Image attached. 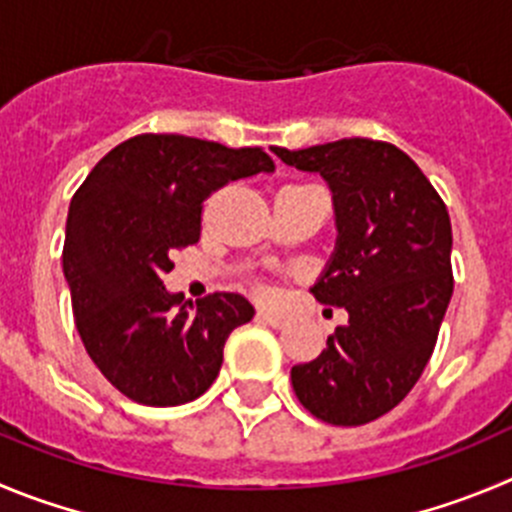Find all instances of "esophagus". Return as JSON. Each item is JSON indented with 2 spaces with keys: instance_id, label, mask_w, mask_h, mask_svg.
<instances>
[{
  "instance_id": "1",
  "label": "esophagus",
  "mask_w": 512,
  "mask_h": 512,
  "mask_svg": "<svg viewBox=\"0 0 512 512\" xmlns=\"http://www.w3.org/2000/svg\"><path fill=\"white\" fill-rule=\"evenodd\" d=\"M257 321L265 323V326H270V328H283L285 326L283 315L272 313V310H265V308L257 310Z\"/></svg>"
}]
</instances>
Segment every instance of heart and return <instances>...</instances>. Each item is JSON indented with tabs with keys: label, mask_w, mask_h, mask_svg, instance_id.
<instances>
[{
	"label": "heart",
	"mask_w": 512,
	"mask_h": 512,
	"mask_svg": "<svg viewBox=\"0 0 512 512\" xmlns=\"http://www.w3.org/2000/svg\"><path fill=\"white\" fill-rule=\"evenodd\" d=\"M255 290H257V293H265V288H262V285H260V283H257V285H255Z\"/></svg>",
	"instance_id": "heart-1"
}]
</instances>
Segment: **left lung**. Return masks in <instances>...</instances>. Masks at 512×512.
<instances>
[{"label": "left lung", "mask_w": 512, "mask_h": 512, "mask_svg": "<svg viewBox=\"0 0 512 512\" xmlns=\"http://www.w3.org/2000/svg\"><path fill=\"white\" fill-rule=\"evenodd\" d=\"M333 191L338 242L315 300L348 310L321 356L290 381L321 422L361 427L412 391L437 343L452 288V224L442 197L401 148L371 138L272 148Z\"/></svg>", "instance_id": "obj_1"}]
</instances>
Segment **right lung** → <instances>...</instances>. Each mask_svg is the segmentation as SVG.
Returning <instances> with one entry per match:
<instances>
[{"mask_svg":"<svg viewBox=\"0 0 512 512\" xmlns=\"http://www.w3.org/2000/svg\"><path fill=\"white\" fill-rule=\"evenodd\" d=\"M272 169L260 146L141 133L108 151L75 191L62 247L75 328L123 396L176 407L217 379L224 341L255 310L237 293L191 305L166 293L164 275L176 250L199 242L214 191Z\"/></svg>","mask_w":512,"mask_h":512,"instance_id":"add662e5","label":"right lung"}]
</instances>
